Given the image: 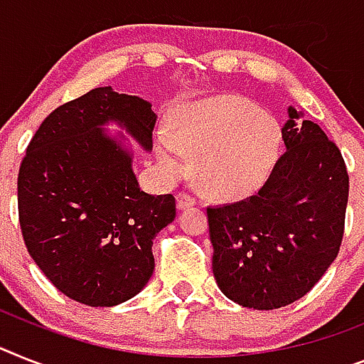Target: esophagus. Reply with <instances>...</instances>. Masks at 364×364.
Wrapping results in <instances>:
<instances>
[{"mask_svg": "<svg viewBox=\"0 0 364 364\" xmlns=\"http://www.w3.org/2000/svg\"><path fill=\"white\" fill-rule=\"evenodd\" d=\"M196 205V200L188 194V192H179L177 194V209H188V207Z\"/></svg>", "mask_w": 364, "mask_h": 364, "instance_id": "34e87169", "label": "esophagus"}]
</instances>
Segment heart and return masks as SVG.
<instances>
[{"instance_id": "b5f03b06", "label": "heart", "mask_w": 364, "mask_h": 364, "mask_svg": "<svg viewBox=\"0 0 364 364\" xmlns=\"http://www.w3.org/2000/svg\"><path fill=\"white\" fill-rule=\"evenodd\" d=\"M279 122L242 96H216L179 109L173 133H155L164 172L179 176L196 159L201 188L220 200H239L261 188L277 163Z\"/></svg>"}]
</instances>
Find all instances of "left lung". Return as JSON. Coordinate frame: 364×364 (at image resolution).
<instances>
[{
  "label": "left lung",
  "instance_id": "1",
  "mask_svg": "<svg viewBox=\"0 0 364 364\" xmlns=\"http://www.w3.org/2000/svg\"><path fill=\"white\" fill-rule=\"evenodd\" d=\"M289 107L287 151L261 191L207 207L213 274L220 291L250 309H279L318 283L344 235L348 172L318 124Z\"/></svg>",
  "mask_w": 364,
  "mask_h": 364
}]
</instances>
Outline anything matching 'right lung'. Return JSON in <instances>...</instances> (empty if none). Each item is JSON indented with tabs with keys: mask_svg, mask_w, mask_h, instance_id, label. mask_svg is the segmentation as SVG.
<instances>
[{
	"mask_svg": "<svg viewBox=\"0 0 364 364\" xmlns=\"http://www.w3.org/2000/svg\"><path fill=\"white\" fill-rule=\"evenodd\" d=\"M157 116L146 100L94 88L57 107L27 146L18 215L27 252L64 296L90 307L131 300L155 268L151 244L176 218L172 194L139 187L120 125L146 151Z\"/></svg>",
	"mask_w": 364,
	"mask_h": 364,
	"instance_id": "1",
	"label": "right lung"
}]
</instances>
